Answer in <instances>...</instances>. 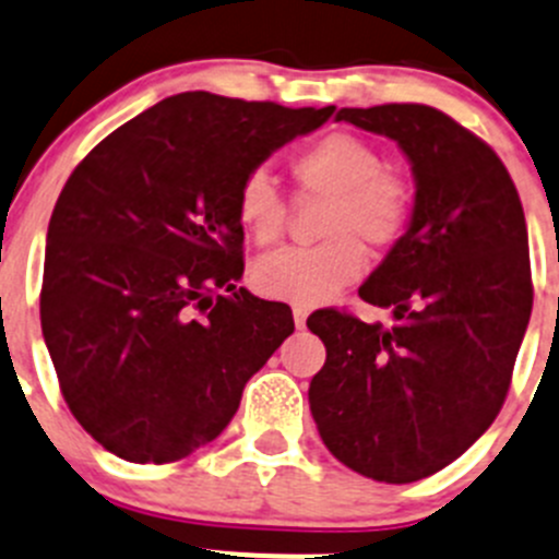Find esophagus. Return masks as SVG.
I'll list each match as a JSON object with an SVG mask.
<instances>
[{
  "mask_svg": "<svg viewBox=\"0 0 559 559\" xmlns=\"http://www.w3.org/2000/svg\"><path fill=\"white\" fill-rule=\"evenodd\" d=\"M307 316H310V310H307V307H299V305L294 307V323H296V329H305V326H307Z\"/></svg>",
  "mask_w": 559,
  "mask_h": 559,
  "instance_id": "esophagus-1",
  "label": "esophagus"
}]
</instances>
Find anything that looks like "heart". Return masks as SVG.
<instances>
[{"instance_id": "heart-1", "label": "heart", "mask_w": 559, "mask_h": 559, "mask_svg": "<svg viewBox=\"0 0 559 559\" xmlns=\"http://www.w3.org/2000/svg\"><path fill=\"white\" fill-rule=\"evenodd\" d=\"M301 197L326 200L321 238L312 249H283L252 265V285L271 299L312 307L329 301L365 274L368 247H390L412 214V186L384 167L379 147L345 131L310 142L290 158ZM236 216L258 243H274L288 225V203L274 180L254 169L241 180Z\"/></svg>"}]
</instances>
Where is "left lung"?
Wrapping results in <instances>:
<instances>
[{"mask_svg": "<svg viewBox=\"0 0 559 559\" xmlns=\"http://www.w3.org/2000/svg\"><path fill=\"white\" fill-rule=\"evenodd\" d=\"M412 164L406 233L359 288L392 326L307 318L326 345L310 381L323 444L348 469L414 483L453 464L497 419L533 312L527 222L497 153L425 104L340 109Z\"/></svg>", "mask_w": 559, "mask_h": 559, "instance_id": "1", "label": "left lung"}]
</instances>
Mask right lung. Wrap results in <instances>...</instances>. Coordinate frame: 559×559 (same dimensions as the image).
Segmentation results:
<instances>
[{"instance_id": "obj_1", "label": "right lung", "mask_w": 559, "mask_h": 559, "mask_svg": "<svg viewBox=\"0 0 559 559\" xmlns=\"http://www.w3.org/2000/svg\"><path fill=\"white\" fill-rule=\"evenodd\" d=\"M334 106L180 93L84 156L46 236L40 326L73 417L131 464L214 442L247 381L294 332L238 288L241 180Z\"/></svg>"}]
</instances>
